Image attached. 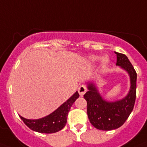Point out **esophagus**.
I'll list each match as a JSON object with an SVG mask.
<instances>
[{
  "instance_id": "34e87169",
  "label": "esophagus",
  "mask_w": 147,
  "mask_h": 147,
  "mask_svg": "<svg viewBox=\"0 0 147 147\" xmlns=\"http://www.w3.org/2000/svg\"><path fill=\"white\" fill-rule=\"evenodd\" d=\"M78 93H79L80 96H83L85 92H87V87H86L85 85H81V86L78 87Z\"/></svg>"
}]
</instances>
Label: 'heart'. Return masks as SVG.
I'll use <instances>...</instances> for the list:
<instances>
[{
  "label": "heart",
  "mask_w": 147,
  "mask_h": 147,
  "mask_svg": "<svg viewBox=\"0 0 147 147\" xmlns=\"http://www.w3.org/2000/svg\"><path fill=\"white\" fill-rule=\"evenodd\" d=\"M99 59V57H97V56H91L90 57V60L91 62L94 63L96 61ZM109 63V57L108 56H105L102 57V65L103 66H105L106 65H108V63Z\"/></svg>",
  "instance_id": "heart-1"
}]
</instances>
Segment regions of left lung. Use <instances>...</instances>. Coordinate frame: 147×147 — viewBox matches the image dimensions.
Listing matches in <instances>:
<instances>
[{
  "instance_id": "8db88e82",
  "label": "left lung",
  "mask_w": 147,
  "mask_h": 147,
  "mask_svg": "<svg viewBox=\"0 0 147 147\" xmlns=\"http://www.w3.org/2000/svg\"><path fill=\"white\" fill-rule=\"evenodd\" d=\"M117 66L125 70L130 78L129 93L120 100L108 102L102 98L94 83H87L84 97L87 102V116L90 122L99 130L110 131L123 125L134 108L136 98L137 73L126 55L115 52Z\"/></svg>"
}]
</instances>
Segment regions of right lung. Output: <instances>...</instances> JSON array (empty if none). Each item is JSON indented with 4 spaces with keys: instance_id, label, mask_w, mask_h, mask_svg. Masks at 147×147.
Segmentation results:
<instances>
[{
    "instance_id": "1",
    "label": "right lung",
    "mask_w": 147,
    "mask_h": 147,
    "mask_svg": "<svg viewBox=\"0 0 147 147\" xmlns=\"http://www.w3.org/2000/svg\"><path fill=\"white\" fill-rule=\"evenodd\" d=\"M79 97L76 91L66 102L59 107L55 111L45 117L38 119H28L19 116L26 125L30 129L39 133L51 134L59 131L66 125L68 113L74 102Z\"/></svg>"
}]
</instances>
